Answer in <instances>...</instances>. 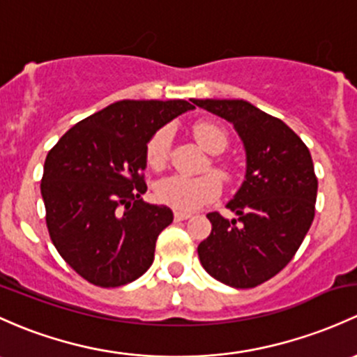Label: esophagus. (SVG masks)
<instances>
[{
  "instance_id": "esophagus-1",
  "label": "esophagus",
  "mask_w": 357,
  "mask_h": 357,
  "mask_svg": "<svg viewBox=\"0 0 357 357\" xmlns=\"http://www.w3.org/2000/svg\"><path fill=\"white\" fill-rule=\"evenodd\" d=\"M190 217H191L190 212H183V210H176L174 212L176 220H186V219H190Z\"/></svg>"
}]
</instances>
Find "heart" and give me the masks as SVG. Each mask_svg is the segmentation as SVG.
I'll return each mask as SVG.
<instances>
[{
    "instance_id": "b5f03b06",
    "label": "heart",
    "mask_w": 357,
    "mask_h": 357,
    "mask_svg": "<svg viewBox=\"0 0 357 357\" xmlns=\"http://www.w3.org/2000/svg\"><path fill=\"white\" fill-rule=\"evenodd\" d=\"M171 128H159L149 138L145 145V160L152 169H162L166 166L171 147ZM193 137L210 153H220L227 147V133L213 123L200 121L193 125ZM213 171L220 178H229V169L226 164L215 160ZM155 195L159 202L176 210L191 212L200 208L202 205L215 200L220 195V181L213 174H204L191 178V176L174 174L162 179L157 185Z\"/></svg>"
}]
</instances>
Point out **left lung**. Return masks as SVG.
Segmentation results:
<instances>
[{"instance_id": "1", "label": "left lung", "mask_w": 357, "mask_h": 357, "mask_svg": "<svg viewBox=\"0 0 357 357\" xmlns=\"http://www.w3.org/2000/svg\"><path fill=\"white\" fill-rule=\"evenodd\" d=\"M193 104L232 123L246 150L245 181L227 204L236 219L207 213L212 232L198 257L219 282L257 287L292 260L313 222L318 179L311 153L286 123L246 100Z\"/></svg>"}]
</instances>
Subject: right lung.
Segmentation results:
<instances>
[{"mask_svg":"<svg viewBox=\"0 0 357 357\" xmlns=\"http://www.w3.org/2000/svg\"><path fill=\"white\" fill-rule=\"evenodd\" d=\"M190 109L181 99L119 100L77 123L47 153L40 193L51 241L93 286H125L152 265L172 212L140 198L145 145Z\"/></svg>","mask_w":357,"mask_h":357,"instance_id":"1","label":"right lung"}]
</instances>
